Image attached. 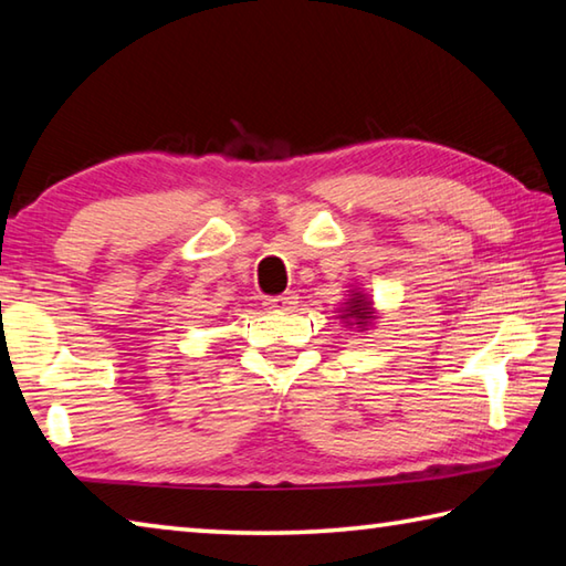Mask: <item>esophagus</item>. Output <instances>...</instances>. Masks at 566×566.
I'll use <instances>...</instances> for the list:
<instances>
[{
    "mask_svg": "<svg viewBox=\"0 0 566 566\" xmlns=\"http://www.w3.org/2000/svg\"><path fill=\"white\" fill-rule=\"evenodd\" d=\"M264 306L274 314H284V312H292L296 310V294L294 292H286L282 296H270V300L264 302Z\"/></svg>",
    "mask_w": 566,
    "mask_h": 566,
    "instance_id": "esophagus-1",
    "label": "esophagus"
}]
</instances>
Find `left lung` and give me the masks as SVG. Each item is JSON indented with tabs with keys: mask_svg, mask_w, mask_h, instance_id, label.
Instances as JSON below:
<instances>
[{
	"mask_svg": "<svg viewBox=\"0 0 566 566\" xmlns=\"http://www.w3.org/2000/svg\"><path fill=\"white\" fill-rule=\"evenodd\" d=\"M338 318H342L348 328L356 326L358 332H368L376 322L374 302L368 300V294H364L361 290H352L348 292V300L338 306Z\"/></svg>",
	"mask_w": 566,
	"mask_h": 566,
	"instance_id": "obj_1",
	"label": "left lung"
}]
</instances>
